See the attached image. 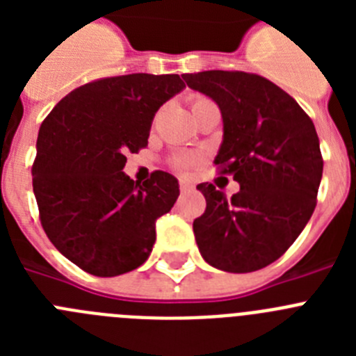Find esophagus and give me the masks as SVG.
<instances>
[{
    "label": "esophagus",
    "instance_id": "1",
    "mask_svg": "<svg viewBox=\"0 0 356 356\" xmlns=\"http://www.w3.org/2000/svg\"><path fill=\"white\" fill-rule=\"evenodd\" d=\"M193 188H194V185L191 184V181H188V180H180V191H181V193H191Z\"/></svg>",
    "mask_w": 356,
    "mask_h": 356
}]
</instances>
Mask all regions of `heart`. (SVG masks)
Segmentation results:
<instances>
[{"label": "heart", "mask_w": 356, "mask_h": 356, "mask_svg": "<svg viewBox=\"0 0 356 356\" xmlns=\"http://www.w3.org/2000/svg\"><path fill=\"white\" fill-rule=\"evenodd\" d=\"M213 105V102H210L209 97L205 96H193L191 97V108H193V114L200 112L201 108L205 106ZM203 156L200 153H176L169 159V165L176 171H188V169L196 168L197 163H201Z\"/></svg>", "instance_id": "obj_1"}]
</instances>
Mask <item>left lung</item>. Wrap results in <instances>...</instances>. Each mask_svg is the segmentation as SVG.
I'll return each mask as SVG.
<instances>
[{"label": "left lung", "mask_w": 356, "mask_h": 356, "mask_svg": "<svg viewBox=\"0 0 356 356\" xmlns=\"http://www.w3.org/2000/svg\"><path fill=\"white\" fill-rule=\"evenodd\" d=\"M219 105L225 124L216 165L241 191L226 197L200 184L205 213L194 219L201 257L228 273L259 271L278 260L314 213L323 155L316 127L292 96L260 74H184Z\"/></svg>", "instance_id": "obj_1"}]
</instances>
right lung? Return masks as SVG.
Segmentation results:
<instances>
[{"instance_id": "1", "label": "right lung", "mask_w": 356, "mask_h": 356, "mask_svg": "<svg viewBox=\"0 0 356 356\" xmlns=\"http://www.w3.org/2000/svg\"><path fill=\"white\" fill-rule=\"evenodd\" d=\"M185 87L178 74H122L85 83L42 121L31 165L40 225L65 259L94 276L146 262L155 221L178 200V180L122 172L128 153L147 146L151 121Z\"/></svg>"}]
</instances>
